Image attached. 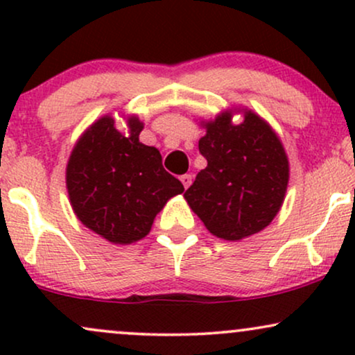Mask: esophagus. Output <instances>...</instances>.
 Here are the masks:
<instances>
[{"instance_id":"esophagus-1","label":"esophagus","mask_w":355,"mask_h":355,"mask_svg":"<svg viewBox=\"0 0 355 355\" xmlns=\"http://www.w3.org/2000/svg\"><path fill=\"white\" fill-rule=\"evenodd\" d=\"M191 178H193V177H191L190 173H185V175H182V177H180V182L183 183V187H185V190L191 185Z\"/></svg>"}]
</instances>
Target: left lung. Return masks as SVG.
<instances>
[{
	"label": "left lung",
	"instance_id": "obj_1",
	"mask_svg": "<svg viewBox=\"0 0 355 355\" xmlns=\"http://www.w3.org/2000/svg\"><path fill=\"white\" fill-rule=\"evenodd\" d=\"M244 115L240 124L233 113ZM198 150L207 158L185 200L215 237L237 242L263 230L282 207L288 158L272 126L252 110H225L200 121Z\"/></svg>",
	"mask_w": 355,
	"mask_h": 355
}]
</instances>
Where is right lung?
Returning a JSON list of instances; mask_svg holds the SVG:
<instances>
[{"label": "right lung", "instance_id": "1", "mask_svg": "<svg viewBox=\"0 0 355 355\" xmlns=\"http://www.w3.org/2000/svg\"><path fill=\"white\" fill-rule=\"evenodd\" d=\"M121 132L103 115L81 133L67 165V190L75 215L100 237L130 245L148 235L157 214L183 185L162 165L155 146L140 141L144 123L125 118Z\"/></svg>", "mask_w": 355, "mask_h": 355}]
</instances>
